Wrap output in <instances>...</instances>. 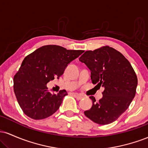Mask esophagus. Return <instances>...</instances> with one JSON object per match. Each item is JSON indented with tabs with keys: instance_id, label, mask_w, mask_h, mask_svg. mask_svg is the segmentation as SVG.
Masks as SVG:
<instances>
[{
	"instance_id": "1",
	"label": "esophagus",
	"mask_w": 148,
	"mask_h": 148,
	"mask_svg": "<svg viewBox=\"0 0 148 148\" xmlns=\"http://www.w3.org/2000/svg\"><path fill=\"white\" fill-rule=\"evenodd\" d=\"M74 97L76 98V99L77 100H80V99H82L83 98H84V96L81 95H79V94H74Z\"/></svg>"
}]
</instances>
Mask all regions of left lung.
I'll use <instances>...</instances> for the list:
<instances>
[{"instance_id":"8db88e82","label":"left lung","mask_w":148,"mask_h":148,"mask_svg":"<svg viewBox=\"0 0 148 148\" xmlns=\"http://www.w3.org/2000/svg\"><path fill=\"white\" fill-rule=\"evenodd\" d=\"M79 60L90 70L92 84L104 88L99 101L90 97L92 106L84 114L99 125L112 123L128 108L135 97L138 79L133 67L121 53L108 46L87 51Z\"/></svg>"}]
</instances>
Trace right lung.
Masks as SVG:
<instances>
[{
  "label": "right lung",
  "mask_w": 148,
  "mask_h": 148,
  "mask_svg": "<svg viewBox=\"0 0 148 148\" xmlns=\"http://www.w3.org/2000/svg\"><path fill=\"white\" fill-rule=\"evenodd\" d=\"M84 52L67 50L57 45H46L25 58L14 76V91L18 104L27 116L42 120L51 116L59 108L67 92L57 95L48 90L47 84L59 79L67 66Z\"/></svg>",
  "instance_id": "add662e5"
}]
</instances>
